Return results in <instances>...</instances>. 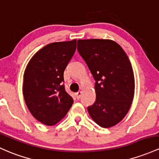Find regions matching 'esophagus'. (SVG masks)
<instances>
[{
  "instance_id": "34e87169",
  "label": "esophagus",
  "mask_w": 159,
  "mask_h": 159,
  "mask_svg": "<svg viewBox=\"0 0 159 159\" xmlns=\"http://www.w3.org/2000/svg\"><path fill=\"white\" fill-rule=\"evenodd\" d=\"M75 96H76V98L78 99L80 98V97H81V91H78V92H77V93H75Z\"/></svg>"
}]
</instances>
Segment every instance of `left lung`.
I'll return each instance as SVG.
<instances>
[{
  "mask_svg": "<svg viewBox=\"0 0 159 159\" xmlns=\"http://www.w3.org/2000/svg\"><path fill=\"white\" fill-rule=\"evenodd\" d=\"M77 48L96 81L97 97L88 107L89 115L102 128H111L125 118L132 104L135 83L131 63L111 40H78Z\"/></svg>",
  "mask_w": 159,
  "mask_h": 159,
  "instance_id": "1",
  "label": "left lung"
}]
</instances>
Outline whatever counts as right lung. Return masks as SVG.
<instances>
[{
    "label": "right lung",
    "instance_id": "right-lung-1",
    "mask_svg": "<svg viewBox=\"0 0 159 159\" xmlns=\"http://www.w3.org/2000/svg\"><path fill=\"white\" fill-rule=\"evenodd\" d=\"M76 50V40L49 43L31 57L23 76L24 99L33 116L48 126L61 121L73 99L66 93L63 73Z\"/></svg>",
    "mask_w": 159,
    "mask_h": 159
}]
</instances>
